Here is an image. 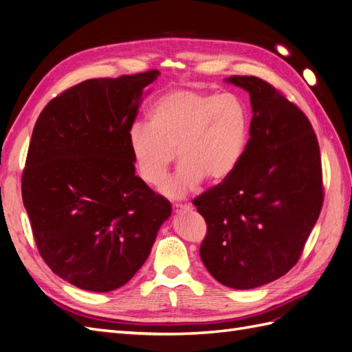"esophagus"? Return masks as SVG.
Returning <instances> with one entry per match:
<instances>
[{"label": "esophagus", "mask_w": 352, "mask_h": 352, "mask_svg": "<svg viewBox=\"0 0 352 352\" xmlns=\"http://www.w3.org/2000/svg\"><path fill=\"white\" fill-rule=\"evenodd\" d=\"M189 210H190L189 204H176V206H173V211L176 212V214H179V212L189 211Z\"/></svg>", "instance_id": "34e87169"}]
</instances>
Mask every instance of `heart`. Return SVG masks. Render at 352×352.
<instances>
[{
	"instance_id": "b5f03b06",
	"label": "heart",
	"mask_w": 352,
	"mask_h": 352,
	"mask_svg": "<svg viewBox=\"0 0 352 352\" xmlns=\"http://www.w3.org/2000/svg\"><path fill=\"white\" fill-rule=\"evenodd\" d=\"M248 114L233 94L176 89L158 98L148 111V124L133 123L127 133L132 160L145 184L158 185L176 158V172L160 186L180 199L204 177L226 179L243 154Z\"/></svg>"
}]
</instances>
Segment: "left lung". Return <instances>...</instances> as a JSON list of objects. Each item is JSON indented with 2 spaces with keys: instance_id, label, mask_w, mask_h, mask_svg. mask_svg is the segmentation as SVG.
I'll return each instance as SVG.
<instances>
[{
  "instance_id": "left-lung-1",
  "label": "left lung",
  "mask_w": 352,
  "mask_h": 352,
  "mask_svg": "<svg viewBox=\"0 0 352 352\" xmlns=\"http://www.w3.org/2000/svg\"><path fill=\"white\" fill-rule=\"evenodd\" d=\"M225 82L250 94V140L235 170L194 199L207 223L199 255L221 285L254 289L300 258L323 204L320 150L305 114L270 83Z\"/></svg>"
}]
</instances>
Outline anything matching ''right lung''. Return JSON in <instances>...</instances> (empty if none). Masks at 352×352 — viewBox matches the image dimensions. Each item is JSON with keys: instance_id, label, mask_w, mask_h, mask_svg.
Listing matches in <instances>:
<instances>
[{"instance_id": "right-lung-1", "label": "right lung", "mask_w": 352, "mask_h": 352, "mask_svg": "<svg viewBox=\"0 0 352 352\" xmlns=\"http://www.w3.org/2000/svg\"><path fill=\"white\" fill-rule=\"evenodd\" d=\"M158 74L85 80L51 100L35 123L23 204L41 257L79 289L110 292L129 282L172 214L135 175L127 141Z\"/></svg>"}]
</instances>
